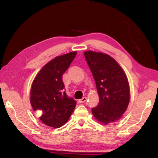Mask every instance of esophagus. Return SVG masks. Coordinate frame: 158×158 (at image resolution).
I'll return each mask as SVG.
<instances>
[{
  "label": "esophagus",
  "instance_id": "1",
  "mask_svg": "<svg viewBox=\"0 0 158 158\" xmlns=\"http://www.w3.org/2000/svg\"><path fill=\"white\" fill-rule=\"evenodd\" d=\"M86 100H87V98L86 97H84V98H82L81 99H80V100H79V103H84L85 101H86Z\"/></svg>",
  "mask_w": 158,
  "mask_h": 158
}]
</instances>
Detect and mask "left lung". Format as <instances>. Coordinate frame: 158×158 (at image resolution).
Returning <instances> with one entry per match:
<instances>
[{
  "label": "left lung",
  "instance_id": "left-lung-1",
  "mask_svg": "<svg viewBox=\"0 0 158 158\" xmlns=\"http://www.w3.org/2000/svg\"><path fill=\"white\" fill-rule=\"evenodd\" d=\"M100 98L98 105L92 109L95 119L102 124L116 122L122 117L130 101V86L123 69L106 53L84 52Z\"/></svg>",
  "mask_w": 158,
  "mask_h": 158
}]
</instances>
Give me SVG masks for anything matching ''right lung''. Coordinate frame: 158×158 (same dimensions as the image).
<instances>
[{
  "mask_svg": "<svg viewBox=\"0 0 158 158\" xmlns=\"http://www.w3.org/2000/svg\"><path fill=\"white\" fill-rule=\"evenodd\" d=\"M76 55L73 52L56 56L40 70L32 84V107L49 127L58 128L66 123L75 108L76 101L64 91L62 77Z\"/></svg>",
  "mask_w": 158,
  "mask_h": 158,
  "instance_id": "obj_1",
  "label": "right lung"
}]
</instances>
